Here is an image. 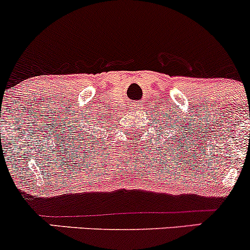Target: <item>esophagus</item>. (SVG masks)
Here are the masks:
<instances>
[{
  "mask_svg": "<svg viewBox=\"0 0 250 250\" xmlns=\"http://www.w3.org/2000/svg\"><path fill=\"white\" fill-rule=\"evenodd\" d=\"M132 106H133V109H140V108H141L140 104H132Z\"/></svg>",
  "mask_w": 250,
  "mask_h": 250,
  "instance_id": "esophagus-1",
  "label": "esophagus"
}]
</instances>
